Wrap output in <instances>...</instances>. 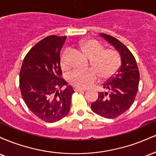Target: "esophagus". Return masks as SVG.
Listing matches in <instances>:
<instances>
[{
    "instance_id": "esophagus-1",
    "label": "esophagus",
    "mask_w": 156,
    "mask_h": 156,
    "mask_svg": "<svg viewBox=\"0 0 156 156\" xmlns=\"http://www.w3.org/2000/svg\"><path fill=\"white\" fill-rule=\"evenodd\" d=\"M74 91L77 92H85V89H80V88H78V87H74Z\"/></svg>"
}]
</instances>
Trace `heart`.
I'll return each mask as SVG.
<instances>
[{"label":"heart","instance_id":"b5f03b06","mask_svg":"<svg viewBox=\"0 0 156 156\" xmlns=\"http://www.w3.org/2000/svg\"><path fill=\"white\" fill-rule=\"evenodd\" d=\"M80 51L87 58H90L93 69L87 70H75L69 75V82L71 85L80 89L90 87L98 80V76L102 80H107L114 76L121 66V55L117 50L104 47L98 40L85 39L78 44ZM67 51L61 57V66L67 69L69 64L67 62Z\"/></svg>","mask_w":156,"mask_h":156}]
</instances>
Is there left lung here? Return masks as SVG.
Listing matches in <instances>:
<instances>
[{
	"mask_svg": "<svg viewBox=\"0 0 156 156\" xmlns=\"http://www.w3.org/2000/svg\"><path fill=\"white\" fill-rule=\"evenodd\" d=\"M101 35L119 52L122 64L117 73L103 83L105 92L98 93L91 108L101 117L114 119L133 103L139 88V72L133 55L124 44L112 36L103 33Z\"/></svg>",
	"mask_w": 156,
	"mask_h": 156,
	"instance_id": "obj_1",
	"label": "left lung"
}]
</instances>
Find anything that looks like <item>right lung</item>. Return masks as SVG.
<instances>
[{"mask_svg":"<svg viewBox=\"0 0 156 156\" xmlns=\"http://www.w3.org/2000/svg\"><path fill=\"white\" fill-rule=\"evenodd\" d=\"M66 37H45L28 51L20 72V89L31 112L46 122H55L69 112L74 90L62 78L60 51Z\"/></svg>","mask_w":156,"mask_h":156,"instance_id":"1","label":"right lung"}]
</instances>
